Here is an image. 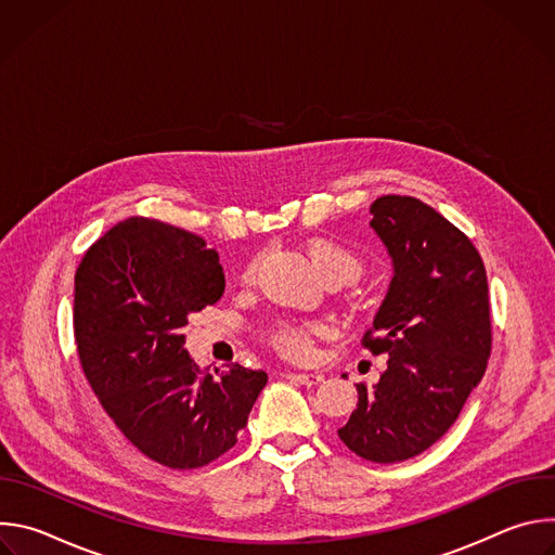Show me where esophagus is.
Wrapping results in <instances>:
<instances>
[{
    "label": "esophagus",
    "instance_id": "1",
    "mask_svg": "<svg viewBox=\"0 0 555 555\" xmlns=\"http://www.w3.org/2000/svg\"><path fill=\"white\" fill-rule=\"evenodd\" d=\"M285 377H289L292 382L305 384V386H315V384L323 382V375H321V373H287Z\"/></svg>",
    "mask_w": 555,
    "mask_h": 555
}]
</instances>
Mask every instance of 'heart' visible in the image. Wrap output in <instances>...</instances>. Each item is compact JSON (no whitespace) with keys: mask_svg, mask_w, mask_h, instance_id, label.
I'll return each instance as SVG.
<instances>
[{"mask_svg":"<svg viewBox=\"0 0 555 555\" xmlns=\"http://www.w3.org/2000/svg\"><path fill=\"white\" fill-rule=\"evenodd\" d=\"M315 268L330 281V279H340V281H353L362 272V259L360 255L334 240H315L307 246ZM259 261H253L246 268V279H253L257 272ZM325 330L315 323H292V321H281L272 325L266 332L268 345L279 351L285 358L292 360H305L313 351V340L315 336H321Z\"/></svg>","mask_w":555,"mask_h":555,"instance_id":"obj_1","label":"heart"}]
</instances>
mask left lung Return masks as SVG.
Here are the masks:
<instances>
[{"label": "left lung", "instance_id": "obj_1", "mask_svg": "<svg viewBox=\"0 0 555 555\" xmlns=\"http://www.w3.org/2000/svg\"><path fill=\"white\" fill-rule=\"evenodd\" d=\"M371 225L395 276L362 347L386 353V371L358 386V406L338 428L373 463L422 454L456 422L492 351L488 274L467 236L428 204L382 195Z\"/></svg>", "mask_w": 555, "mask_h": 555}]
</instances>
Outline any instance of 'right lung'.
<instances>
[{"mask_svg": "<svg viewBox=\"0 0 555 555\" xmlns=\"http://www.w3.org/2000/svg\"><path fill=\"white\" fill-rule=\"evenodd\" d=\"M223 287L202 236L149 217L107 230L74 274V340L94 395L144 456L173 469L228 452L268 382L242 364L202 371L184 349L189 313Z\"/></svg>", "mask_w": 555, "mask_h": 555, "instance_id": "add662e5", "label": "right lung"}]
</instances>
